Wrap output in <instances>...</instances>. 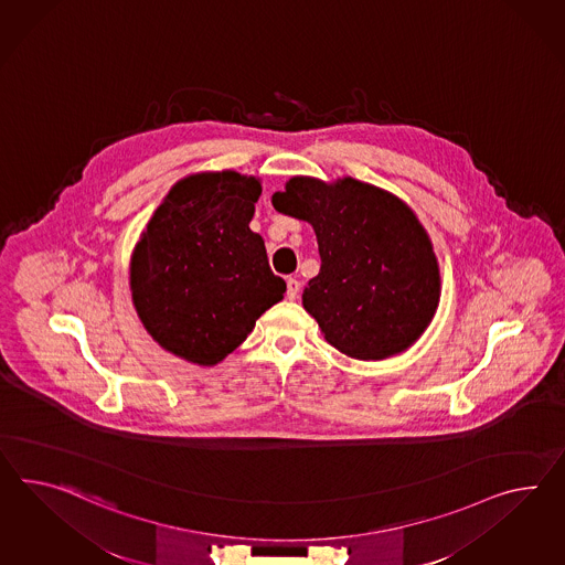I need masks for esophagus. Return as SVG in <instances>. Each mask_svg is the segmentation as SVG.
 I'll list each match as a JSON object with an SVG mask.
<instances>
[{
    "label": "esophagus",
    "mask_w": 565,
    "mask_h": 565,
    "mask_svg": "<svg viewBox=\"0 0 565 565\" xmlns=\"http://www.w3.org/2000/svg\"><path fill=\"white\" fill-rule=\"evenodd\" d=\"M299 290H301V282L297 278H287V299L295 301L299 297Z\"/></svg>",
    "instance_id": "esophagus-1"
}]
</instances>
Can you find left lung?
Segmentation results:
<instances>
[{
  "instance_id": "obj_1",
  "label": "left lung",
  "mask_w": 565,
  "mask_h": 565,
  "mask_svg": "<svg viewBox=\"0 0 565 565\" xmlns=\"http://www.w3.org/2000/svg\"><path fill=\"white\" fill-rule=\"evenodd\" d=\"M273 204L318 235L321 268L303 307L332 347L383 361L418 340L435 318L440 275L430 237L404 201L354 178L326 184L295 175Z\"/></svg>"
}]
</instances>
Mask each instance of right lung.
I'll return each instance as SVG.
<instances>
[{
    "mask_svg": "<svg viewBox=\"0 0 565 565\" xmlns=\"http://www.w3.org/2000/svg\"><path fill=\"white\" fill-rule=\"evenodd\" d=\"M262 194L254 175L203 172L175 182L130 258V292L151 338L211 366L232 354L287 290L249 230Z\"/></svg>",
    "mask_w": 565,
    "mask_h": 565,
    "instance_id": "right-lung-1",
    "label": "right lung"
}]
</instances>
